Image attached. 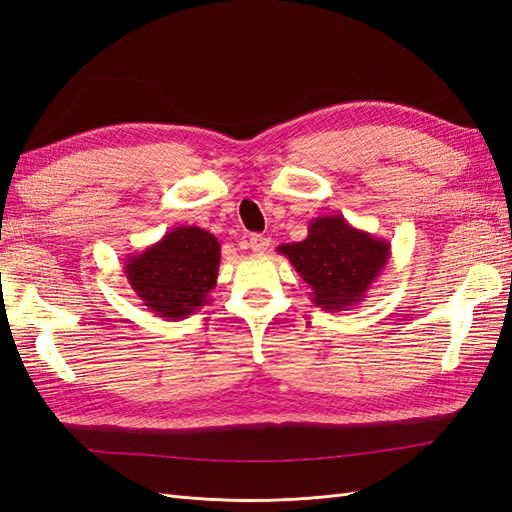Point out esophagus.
<instances>
[{
  "mask_svg": "<svg viewBox=\"0 0 512 512\" xmlns=\"http://www.w3.org/2000/svg\"><path fill=\"white\" fill-rule=\"evenodd\" d=\"M247 247H250V250L256 252V254H262V252L269 250V239L262 237V235H252L250 241H247Z\"/></svg>",
  "mask_w": 512,
  "mask_h": 512,
  "instance_id": "esophagus-1",
  "label": "esophagus"
}]
</instances>
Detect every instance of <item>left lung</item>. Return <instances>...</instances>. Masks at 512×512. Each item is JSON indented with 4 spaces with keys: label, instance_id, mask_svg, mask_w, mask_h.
Wrapping results in <instances>:
<instances>
[{
    "label": "left lung",
    "instance_id": "8db88e82",
    "mask_svg": "<svg viewBox=\"0 0 512 512\" xmlns=\"http://www.w3.org/2000/svg\"><path fill=\"white\" fill-rule=\"evenodd\" d=\"M277 252L312 290L309 299L316 307L344 312L365 301L389 265L391 243L352 226L344 215L329 213L309 222L303 241L284 243Z\"/></svg>",
    "mask_w": 512,
    "mask_h": 512
}]
</instances>
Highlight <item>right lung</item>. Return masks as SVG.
<instances>
[{
  "mask_svg": "<svg viewBox=\"0 0 512 512\" xmlns=\"http://www.w3.org/2000/svg\"><path fill=\"white\" fill-rule=\"evenodd\" d=\"M220 241L198 226H177L126 256L123 273L147 309L164 320H183L211 303L218 284Z\"/></svg>",
  "mask_w": 512,
  "mask_h": 512,
  "instance_id": "right-lung-1",
  "label": "right lung"
}]
</instances>
